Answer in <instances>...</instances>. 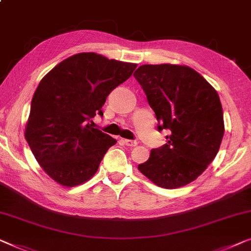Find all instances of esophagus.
<instances>
[{"label":"esophagus","mask_w":251,"mask_h":251,"mask_svg":"<svg viewBox=\"0 0 251 251\" xmlns=\"http://www.w3.org/2000/svg\"><path fill=\"white\" fill-rule=\"evenodd\" d=\"M123 143L126 146H130V147H134L138 145V141L137 140H130V139H123Z\"/></svg>","instance_id":"34e87169"}]
</instances>
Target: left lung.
Returning a JSON list of instances; mask_svg holds the SVG:
<instances>
[{"mask_svg": "<svg viewBox=\"0 0 251 251\" xmlns=\"http://www.w3.org/2000/svg\"><path fill=\"white\" fill-rule=\"evenodd\" d=\"M157 129L169 130L166 144L151 151L138 169L156 186H186L204 172L219 151L224 134L219 94L194 69L176 64H144L134 71Z\"/></svg>", "mask_w": 251, "mask_h": 251, "instance_id": "left-lung-1", "label": "left lung"}]
</instances>
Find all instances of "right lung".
<instances>
[{
	"instance_id": "add662e5",
	"label": "right lung",
	"mask_w": 251,
	"mask_h": 251,
	"mask_svg": "<svg viewBox=\"0 0 251 251\" xmlns=\"http://www.w3.org/2000/svg\"><path fill=\"white\" fill-rule=\"evenodd\" d=\"M137 64L79 53L53 68L36 89L25 137L43 170L64 187L89 180L117 140L93 128V118Z\"/></svg>"
}]
</instances>
